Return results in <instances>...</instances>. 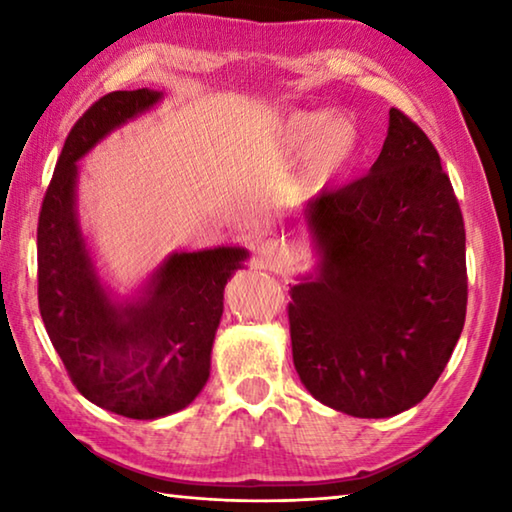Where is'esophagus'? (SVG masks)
<instances>
[{"mask_svg":"<svg viewBox=\"0 0 512 512\" xmlns=\"http://www.w3.org/2000/svg\"><path fill=\"white\" fill-rule=\"evenodd\" d=\"M257 262L264 268H277L282 264V250L277 248V244H264L257 250Z\"/></svg>","mask_w":512,"mask_h":512,"instance_id":"34e87169","label":"esophagus"}]
</instances>
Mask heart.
Wrapping results in <instances>:
<instances>
[{"instance_id": "b5f03b06", "label": "heart", "mask_w": 512, "mask_h": 512, "mask_svg": "<svg viewBox=\"0 0 512 512\" xmlns=\"http://www.w3.org/2000/svg\"><path fill=\"white\" fill-rule=\"evenodd\" d=\"M284 153L300 155L309 185L323 187L341 176L359 149V126L348 115L293 112L280 131Z\"/></svg>"}]
</instances>
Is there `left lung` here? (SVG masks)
I'll list each match as a JSON object with an SVG mask.
<instances>
[{
	"mask_svg": "<svg viewBox=\"0 0 512 512\" xmlns=\"http://www.w3.org/2000/svg\"><path fill=\"white\" fill-rule=\"evenodd\" d=\"M370 173L305 210L316 280L291 287L298 377L354 418H391L422 402L463 332L465 228L436 146L402 110Z\"/></svg>",
	"mask_w": 512,
	"mask_h": 512,
	"instance_id": "obj_1",
	"label": "left lung"
}]
</instances>
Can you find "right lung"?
I'll list each match as a JSON object with an SVG mask.
<instances>
[{
    "label": "right lung",
    "instance_id": "right-lung-1",
    "mask_svg": "<svg viewBox=\"0 0 512 512\" xmlns=\"http://www.w3.org/2000/svg\"><path fill=\"white\" fill-rule=\"evenodd\" d=\"M160 99L142 88L94 101L67 135L38 219V305L49 339L85 400L133 420L164 418L203 391L223 289L248 257L232 246L173 253L126 305L101 287L76 219V162Z\"/></svg>",
    "mask_w": 512,
    "mask_h": 512
}]
</instances>
